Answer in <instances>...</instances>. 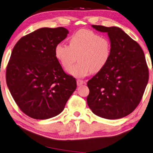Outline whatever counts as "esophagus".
Here are the masks:
<instances>
[{"label": "esophagus", "mask_w": 153, "mask_h": 153, "mask_svg": "<svg viewBox=\"0 0 153 153\" xmlns=\"http://www.w3.org/2000/svg\"><path fill=\"white\" fill-rule=\"evenodd\" d=\"M85 83V82H84V81H83V80H81V79H77V86L82 85L83 84H84Z\"/></svg>", "instance_id": "esophagus-1"}]
</instances>
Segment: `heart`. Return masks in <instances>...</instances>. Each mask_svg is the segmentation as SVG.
<instances>
[{
	"label": "heart",
	"instance_id": "b5f03b06",
	"mask_svg": "<svg viewBox=\"0 0 153 153\" xmlns=\"http://www.w3.org/2000/svg\"><path fill=\"white\" fill-rule=\"evenodd\" d=\"M55 56L65 70L70 69L76 60L78 64L69 73L76 77H84L97 73L108 63L111 46L108 39L89 30L77 31L71 36L70 45L59 43L55 48Z\"/></svg>",
	"mask_w": 153,
	"mask_h": 153
}]
</instances>
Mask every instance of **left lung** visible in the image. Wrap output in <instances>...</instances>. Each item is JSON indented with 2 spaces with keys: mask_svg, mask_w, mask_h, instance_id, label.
<instances>
[{
  "mask_svg": "<svg viewBox=\"0 0 153 153\" xmlns=\"http://www.w3.org/2000/svg\"><path fill=\"white\" fill-rule=\"evenodd\" d=\"M108 35L111 53L103 70L88 81L87 102L100 117L117 119L139 104L149 80V70L139 44L119 27L91 25Z\"/></svg>",
  "mask_w": 153,
  "mask_h": 153,
  "instance_id": "1",
  "label": "left lung"
}]
</instances>
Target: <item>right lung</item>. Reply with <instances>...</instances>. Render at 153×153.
I'll return each mask as SVG.
<instances>
[{"label": "right lung", "instance_id": "add662e5", "mask_svg": "<svg viewBox=\"0 0 153 153\" xmlns=\"http://www.w3.org/2000/svg\"><path fill=\"white\" fill-rule=\"evenodd\" d=\"M68 33L63 27L39 28L21 38L12 51L7 84L30 117L47 119L59 115L76 90V79L64 72L54 52Z\"/></svg>", "mask_w": 153, "mask_h": 153}]
</instances>
